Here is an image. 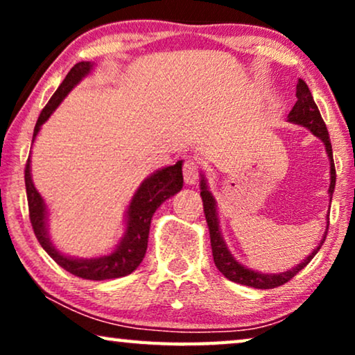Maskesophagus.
I'll return each mask as SVG.
<instances>
[{"label": "esophagus", "mask_w": 355, "mask_h": 355, "mask_svg": "<svg viewBox=\"0 0 355 355\" xmlns=\"http://www.w3.org/2000/svg\"><path fill=\"white\" fill-rule=\"evenodd\" d=\"M182 174L184 181H186L189 186H192V184H196L198 181V178H200V164H198L196 158H187L186 162H184Z\"/></svg>", "instance_id": "34e87169"}]
</instances>
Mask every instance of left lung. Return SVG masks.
Instances as JSON below:
<instances>
[{
  "label": "left lung",
  "mask_w": 355,
  "mask_h": 355,
  "mask_svg": "<svg viewBox=\"0 0 355 355\" xmlns=\"http://www.w3.org/2000/svg\"><path fill=\"white\" fill-rule=\"evenodd\" d=\"M295 96H297V101L293 106L289 113V121L291 123L300 124L304 128L310 129L313 132V135H317L318 139L323 140L324 147H327V153L329 157V164H331V184H329V197L333 198V192H334V186H336V169H334V162H333V148H331V142H329V134L327 129V124L320 114L318 106L313 101V96L310 94L307 84L304 80L297 82V89H295ZM200 197L203 202V213H205L207 218V225L208 230H210V241H211V252H213V260H215L216 268L221 271L223 275L226 276L230 281H234V283L244 284V286H250V288H257V289H273L278 288V286L288 283L289 279H293L295 275L299 273L300 270L305 268L310 263V260L317 255V252L322 249L324 237H327V232H324L322 242H320L317 249H315L312 254H310L307 259H305L302 263H299L295 268L284 271V273L279 275H263L259 273V271L249 270L245 268L244 265H241L234 257L231 255V252L227 250V247L223 241L221 232H220V226H218V218H216V207H215V198L207 189V182L205 179L200 181Z\"/></svg>",
  "instance_id": "1"
}]
</instances>
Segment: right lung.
<instances>
[{"instance_id":"add662e5","label":"right lung","mask_w":355,"mask_h":355,"mask_svg":"<svg viewBox=\"0 0 355 355\" xmlns=\"http://www.w3.org/2000/svg\"><path fill=\"white\" fill-rule=\"evenodd\" d=\"M92 69V62L80 61L67 72L66 79L62 84L58 87V90L48 101L45 108L42 110L38 116L35 129H33V139L35 140L40 125L50 118L56 106L61 103L62 98L69 94L72 87L79 84L82 77H85ZM24 178H26V191H27V202H28V216L35 232L38 242L46 254L56 261L58 265L62 266L66 271H69L74 276L84 279L103 281L121 278V276L130 275L144 260L145 252H147L148 232H150V221H152L153 213L157 208L166 200L173 197L182 189V162H178L174 166H168L157 171L152 176L145 179L140 184L137 192L134 193L132 202L128 208V230L123 241L119 242L118 249L113 254L98 257V259L90 260H79L71 259L58 252L50 242L46 231V207L43 203V198L37 192L35 186L32 182L31 176V157L26 163L24 169Z\"/></svg>"}]
</instances>
